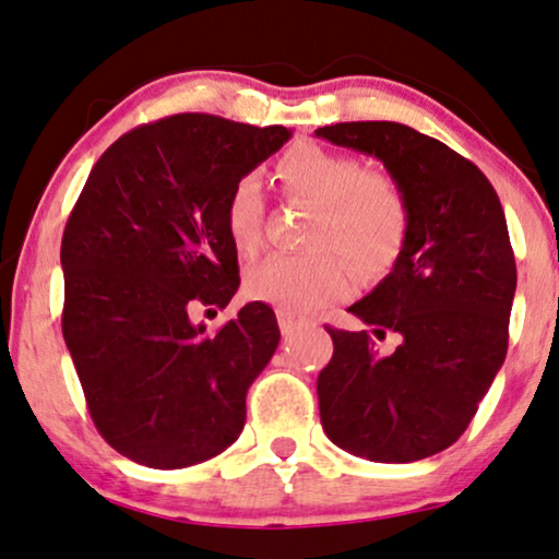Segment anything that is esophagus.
<instances>
[{
    "instance_id": "esophagus-1",
    "label": "esophagus",
    "mask_w": 559,
    "mask_h": 559,
    "mask_svg": "<svg viewBox=\"0 0 559 559\" xmlns=\"http://www.w3.org/2000/svg\"><path fill=\"white\" fill-rule=\"evenodd\" d=\"M304 320H299V317H294L292 312H278V328L284 335H292V332L296 328H301Z\"/></svg>"
}]
</instances>
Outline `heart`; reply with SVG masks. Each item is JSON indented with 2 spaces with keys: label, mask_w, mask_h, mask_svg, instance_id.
Segmentation results:
<instances>
[{
  "label": "heart",
  "mask_w": 559,
  "mask_h": 559,
  "mask_svg": "<svg viewBox=\"0 0 559 559\" xmlns=\"http://www.w3.org/2000/svg\"><path fill=\"white\" fill-rule=\"evenodd\" d=\"M284 193L314 209L301 255H273L245 278L250 299L281 312H314L348 296L356 271L377 275L394 263L409 229L400 182L381 169H364L350 154L299 144L275 165ZM265 198L258 175H242L224 198L222 224L239 255H255L263 237Z\"/></svg>",
  "instance_id": "obj_1"
}]
</instances>
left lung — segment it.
<instances>
[{
	"label": "left lung",
	"instance_id": "8db88e82",
	"mask_svg": "<svg viewBox=\"0 0 559 559\" xmlns=\"http://www.w3.org/2000/svg\"><path fill=\"white\" fill-rule=\"evenodd\" d=\"M314 136L384 162L409 206L392 273L348 309L400 345L381 353L366 330L328 328L322 428L371 462H418L467 430L506 361L515 258L503 206L477 165L409 126L353 121Z\"/></svg>",
	"mask_w": 559,
	"mask_h": 559
}]
</instances>
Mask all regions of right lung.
I'll list each match as a JSON object with an SVG mask.
<instances>
[{
	"label": "right lung",
	"instance_id": "right-lung-1",
	"mask_svg": "<svg viewBox=\"0 0 559 559\" xmlns=\"http://www.w3.org/2000/svg\"><path fill=\"white\" fill-rule=\"evenodd\" d=\"M292 131L180 112L123 133L92 167L61 239V330L95 428L118 454L182 469L245 428V397L278 348L273 309L209 332L190 309L239 288L224 231L231 182Z\"/></svg>",
	"mask_w": 559,
	"mask_h": 559
}]
</instances>
